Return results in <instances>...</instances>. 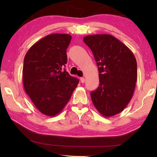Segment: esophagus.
<instances>
[{
  "mask_svg": "<svg viewBox=\"0 0 157 157\" xmlns=\"http://www.w3.org/2000/svg\"><path fill=\"white\" fill-rule=\"evenodd\" d=\"M80 82H81L82 83H84V82H85V78H84V77H81L80 78Z\"/></svg>",
  "mask_w": 157,
  "mask_h": 157,
  "instance_id": "34e87169",
  "label": "esophagus"
}]
</instances>
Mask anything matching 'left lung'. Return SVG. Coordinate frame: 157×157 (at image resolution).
I'll return each mask as SVG.
<instances>
[{"label":"left lung","mask_w":157,"mask_h":157,"mask_svg":"<svg viewBox=\"0 0 157 157\" xmlns=\"http://www.w3.org/2000/svg\"><path fill=\"white\" fill-rule=\"evenodd\" d=\"M83 40L92 50L99 70L98 88L90 93L98 112L105 117L124 110L131 100L137 81L134 54L111 35H93Z\"/></svg>","instance_id":"left-lung-1"}]
</instances>
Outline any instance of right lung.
I'll return each instance as SVG.
<instances>
[{
    "mask_svg": "<svg viewBox=\"0 0 157 157\" xmlns=\"http://www.w3.org/2000/svg\"><path fill=\"white\" fill-rule=\"evenodd\" d=\"M68 34H51L33 44L24 58L23 83L35 107L45 115L54 117L68 103L79 80L63 69Z\"/></svg>",
    "mask_w": 157,
    "mask_h": 157,
    "instance_id": "right-lung-1",
    "label": "right lung"
}]
</instances>
